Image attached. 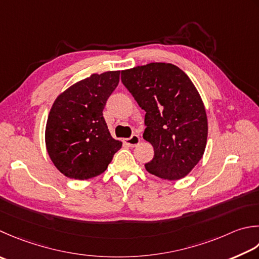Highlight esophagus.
Listing matches in <instances>:
<instances>
[{"mask_svg": "<svg viewBox=\"0 0 259 259\" xmlns=\"http://www.w3.org/2000/svg\"><path fill=\"white\" fill-rule=\"evenodd\" d=\"M124 143L128 145V146H130V147H135V146H137V145L140 143V137L138 135L135 134V135L131 136L130 138L124 139Z\"/></svg>", "mask_w": 259, "mask_h": 259, "instance_id": "esophagus-1", "label": "esophagus"}]
</instances>
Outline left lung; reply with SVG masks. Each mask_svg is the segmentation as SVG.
<instances>
[{
  "label": "left lung",
  "instance_id": "left-lung-1",
  "mask_svg": "<svg viewBox=\"0 0 259 259\" xmlns=\"http://www.w3.org/2000/svg\"><path fill=\"white\" fill-rule=\"evenodd\" d=\"M121 80L146 111L144 139L154 158L145 164L160 179H183L204 154L207 119L189 76L173 64L150 63L121 72Z\"/></svg>",
  "mask_w": 259,
  "mask_h": 259
}]
</instances>
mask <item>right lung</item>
<instances>
[{"label":"right lung","instance_id":"add662e5","mask_svg":"<svg viewBox=\"0 0 259 259\" xmlns=\"http://www.w3.org/2000/svg\"><path fill=\"white\" fill-rule=\"evenodd\" d=\"M120 72L93 74L60 94L46 125V147L60 173L88 180L102 174L122 143L113 139L103 118Z\"/></svg>","mask_w":259,"mask_h":259}]
</instances>
